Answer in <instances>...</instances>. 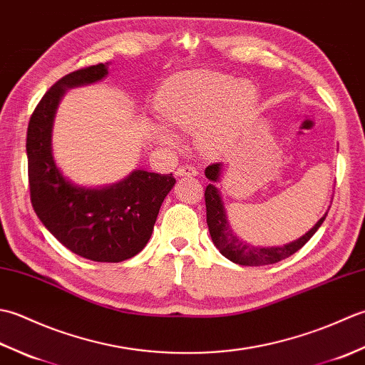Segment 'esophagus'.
<instances>
[{"label":"esophagus","instance_id":"obj_1","mask_svg":"<svg viewBox=\"0 0 365 365\" xmlns=\"http://www.w3.org/2000/svg\"><path fill=\"white\" fill-rule=\"evenodd\" d=\"M178 177H195L197 175V170L195 166H190V165H185V166H180L177 169L175 173Z\"/></svg>","mask_w":365,"mask_h":365}]
</instances>
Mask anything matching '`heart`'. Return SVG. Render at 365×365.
Segmentation results:
<instances>
[{
  "instance_id": "b5f03b06",
  "label": "heart",
  "mask_w": 365,
  "mask_h": 365,
  "mask_svg": "<svg viewBox=\"0 0 365 365\" xmlns=\"http://www.w3.org/2000/svg\"><path fill=\"white\" fill-rule=\"evenodd\" d=\"M259 92L251 81H238L218 72H192L161 91L158 110L168 125L197 131L207 152H221L235 141L255 113ZM165 145H175L177 136L166 125L152 127Z\"/></svg>"
}]
</instances>
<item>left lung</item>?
Segmentation results:
<instances>
[{
  "label": "left lung",
  "mask_w": 365,
  "mask_h": 365,
  "mask_svg": "<svg viewBox=\"0 0 365 365\" xmlns=\"http://www.w3.org/2000/svg\"><path fill=\"white\" fill-rule=\"evenodd\" d=\"M222 173V163H215L205 168V177L210 180L205 190V207H207V224L208 230H210V237L215 246L218 247L220 252L224 257L230 262L238 263V265L245 267H260V265H269V263L281 262L282 259L290 257L292 254L299 251L309 240L312 238L319 227L327 218L328 212L324 213L322 218L317 221L315 226L307 230L304 235L294 240L292 243H287L284 246H255L250 242H245L232 230L230 224L227 221V213L224 208V202L221 199V192L216 187V183L221 180ZM329 210V208H328Z\"/></svg>",
  "instance_id": "left-lung-1"
}]
</instances>
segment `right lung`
I'll return each instance as SVG.
<instances>
[{"label":"right lung","instance_id":"add662e5","mask_svg":"<svg viewBox=\"0 0 365 365\" xmlns=\"http://www.w3.org/2000/svg\"><path fill=\"white\" fill-rule=\"evenodd\" d=\"M108 66L81 68L53 84L29 119L26 155L31 202L50 234L80 257L115 263L144 250L175 178L135 169L113 185L83 187L58 168L51 138L59 102L68 89L103 80Z\"/></svg>","mask_w":365,"mask_h":365}]
</instances>
